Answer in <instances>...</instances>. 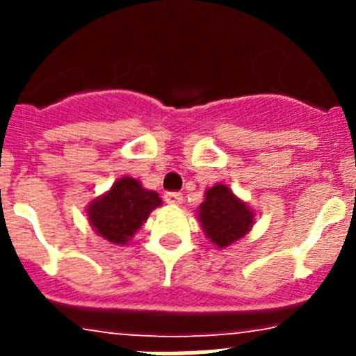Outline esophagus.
Listing matches in <instances>:
<instances>
[{"label":"esophagus","mask_w":356,"mask_h":356,"mask_svg":"<svg viewBox=\"0 0 356 356\" xmlns=\"http://www.w3.org/2000/svg\"><path fill=\"white\" fill-rule=\"evenodd\" d=\"M163 200H165V203H168V205H180L181 201H184V194H180V193H165Z\"/></svg>","instance_id":"esophagus-1"}]
</instances>
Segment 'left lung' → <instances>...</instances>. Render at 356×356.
I'll return each mask as SVG.
<instances>
[{"label":"left lung","instance_id":"left-lung-1","mask_svg":"<svg viewBox=\"0 0 356 356\" xmlns=\"http://www.w3.org/2000/svg\"><path fill=\"white\" fill-rule=\"evenodd\" d=\"M197 221L217 248H228L242 238L254 225V212L225 184L205 191V201L197 209Z\"/></svg>","mask_w":356,"mask_h":356}]
</instances>
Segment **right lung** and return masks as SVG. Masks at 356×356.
I'll return each instance as SVG.
<instances>
[{"label":"right lung","instance_id":"obj_1","mask_svg":"<svg viewBox=\"0 0 356 356\" xmlns=\"http://www.w3.org/2000/svg\"><path fill=\"white\" fill-rule=\"evenodd\" d=\"M162 205L159 193L147 191L139 180L122 176L105 194L87 207V219L99 237L115 246L128 244L149 213Z\"/></svg>","mask_w":356,"mask_h":356}]
</instances>
